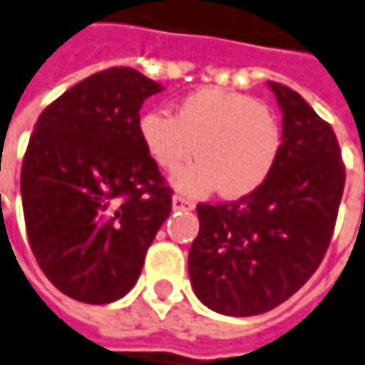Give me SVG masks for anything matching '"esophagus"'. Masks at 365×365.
I'll return each instance as SVG.
<instances>
[{"instance_id":"esophagus-1","label":"esophagus","mask_w":365,"mask_h":365,"mask_svg":"<svg viewBox=\"0 0 365 365\" xmlns=\"http://www.w3.org/2000/svg\"><path fill=\"white\" fill-rule=\"evenodd\" d=\"M173 209H180V211H192V209H194V202H192L190 198H185V196L175 194V196H173Z\"/></svg>"}]
</instances>
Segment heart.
<instances>
[{
    "mask_svg": "<svg viewBox=\"0 0 365 365\" xmlns=\"http://www.w3.org/2000/svg\"><path fill=\"white\" fill-rule=\"evenodd\" d=\"M152 163L173 173L192 156L173 183L185 194L215 187L228 198L252 194L272 173L281 152V126L266 103L243 93L198 88L183 97L175 115L145 111L137 124Z\"/></svg>",
    "mask_w": 365,
    "mask_h": 365,
    "instance_id": "heart-1",
    "label": "heart"
}]
</instances>
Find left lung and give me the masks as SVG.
I'll return each mask as SVG.
<instances>
[{"mask_svg":"<svg viewBox=\"0 0 365 365\" xmlns=\"http://www.w3.org/2000/svg\"><path fill=\"white\" fill-rule=\"evenodd\" d=\"M283 141L268 180L232 202H200L190 247L194 294L215 313L250 317L294 296L328 252L344 190L338 139L289 86L268 82Z\"/></svg>","mask_w":365,"mask_h":365,"instance_id":"obj_1","label":"left lung"}]
</instances>
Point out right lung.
Masks as SVG:
<instances>
[{"label":"right lung","mask_w":365,"mask_h":365,"mask_svg":"<svg viewBox=\"0 0 365 365\" xmlns=\"http://www.w3.org/2000/svg\"><path fill=\"white\" fill-rule=\"evenodd\" d=\"M163 86L111 67L39 113L21 196L31 252L50 283L86 304L133 289L171 194L139 139V110Z\"/></svg>","instance_id":"add662e5"}]
</instances>
